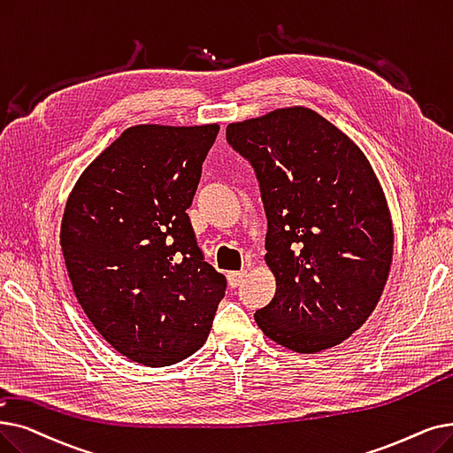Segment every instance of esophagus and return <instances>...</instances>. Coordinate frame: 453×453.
Returning <instances> with one entry per match:
<instances>
[{
  "instance_id": "34e87169",
  "label": "esophagus",
  "mask_w": 453,
  "mask_h": 453,
  "mask_svg": "<svg viewBox=\"0 0 453 453\" xmlns=\"http://www.w3.org/2000/svg\"><path fill=\"white\" fill-rule=\"evenodd\" d=\"M244 278H246V270H237V272H229L227 273V281H229V285L233 288L239 287L244 281Z\"/></svg>"
}]
</instances>
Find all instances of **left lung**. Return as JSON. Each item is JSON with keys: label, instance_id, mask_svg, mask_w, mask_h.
Returning a JSON list of instances; mask_svg holds the SVG:
<instances>
[{"label": "left lung", "instance_id": "8db88e82", "mask_svg": "<svg viewBox=\"0 0 453 453\" xmlns=\"http://www.w3.org/2000/svg\"><path fill=\"white\" fill-rule=\"evenodd\" d=\"M226 136L251 163L268 220L265 261L275 294L255 322L298 353L341 344L376 309L395 246L366 155L307 107L229 124Z\"/></svg>", "mask_w": 453, "mask_h": 453}]
</instances>
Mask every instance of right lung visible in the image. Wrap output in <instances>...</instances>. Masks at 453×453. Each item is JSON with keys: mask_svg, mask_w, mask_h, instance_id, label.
Here are the masks:
<instances>
[{"mask_svg": "<svg viewBox=\"0 0 453 453\" xmlns=\"http://www.w3.org/2000/svg\"><path fill=\"white\" fill-rule=\"evenodd\" d=\"M219 131L133 126L68 196L61 246L75 298L118 353L144 366L198 351L226 294L187 214Z\"/></svg>", "mask_w": 453, "mask_h": 453, "instance_id": "right-lung-1", "label": "right lung"}]
</instances>
